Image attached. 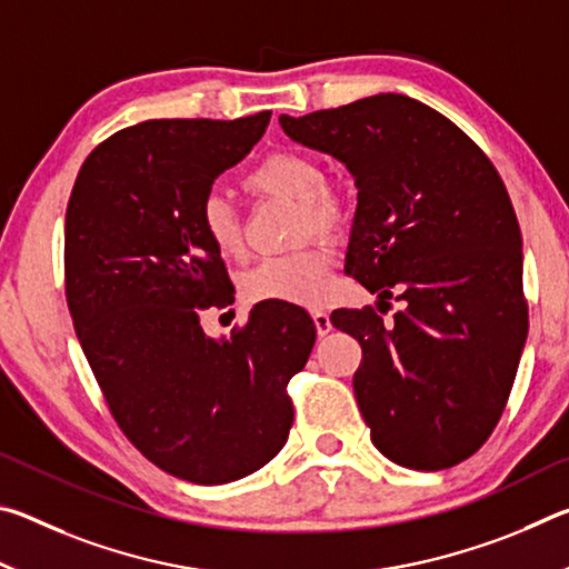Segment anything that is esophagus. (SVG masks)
<instances>
[{"instance_id":"34e87169","label":"esophagus","mask_w":569,"mask_h":569,"mask_svg":"<svg viewBox=\"0 0 569 569\" xmlns=\"http://www.w3.org/2000/svg\"><path fill=\"white\" fill-rule=\"evenodd\" d=\"M313 323H316V333H319L321 339H323V336H329L331 329H333L331 316L323 313V311H313Z\"/></svg>"}]
</instances>
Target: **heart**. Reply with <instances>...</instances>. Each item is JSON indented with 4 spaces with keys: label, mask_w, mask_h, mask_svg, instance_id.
I'll return each instance as SVG.
<instances>
[{
    "label": "heart",
    "mask_w": 569,
    "mask_h": 569,
    "mask_svg": "<svg viewBox=\"0 0 569 569\" xmlns=\"http://www.w3.org/2000/svg\"><path fill=\"white\" fill-rule=\"evenodd\" d=\"M246 188L258 198L291 200L298 208V236H333L346 226L349 208L339 190L326 186L321 162L298 150H278L263 158L246 176ZM200 233L218 256L243 253V226L228 198L210 192L200 206ZM331 253L321 246L298 250L283 258H268L243 278V296L250 303H321L329 291Z\"/></svg>",
    "instance_id": "heart-1"
}]
</instances>
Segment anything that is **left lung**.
Here are the masks:
<instances>
[{
    "label": "left lung",
    "instance_id": "obj_1",
    "mask_svg": "<svg viewBox=\"0 0 569 569\" xmlns=\"http://www.w3.org/2000/svg\"><path fill=\"white\" fill-rule=\"evenodd\" d=\"M283 132L339 160L356 186L346 273L391 321L339 308L361 343L353 393L393 465L437 471L475 455L502 417L527 341L522 236L507 188L475 142L407 94H373Z\"/></svg>",
    "mask_w": 569,
    "mask_h": 569
}]
</instances>
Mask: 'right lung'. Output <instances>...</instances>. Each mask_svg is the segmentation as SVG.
Returning <instances> with one entry per match:
<instances>
[{
	"mask_svg": "<svg viewBox=\"0 0 569 569\" xmlns=\"http://www.w3.org/2000/svg\"><path fill=\"white\" fill-rule=\"evenodd\" d=\"M268 120L132 124L90 152L67 203V306L94 379L142 457L192 485L248 477L283 449L286 383L316 343L311 316L286 303H256L230 339L200 326L236 293L200 206Z\"/></svg>",
	"mask_w": 569,
	"mask_h": 569,
	"instance_id": "obj_1",
	"label": "right lung"
}]
</instances>
